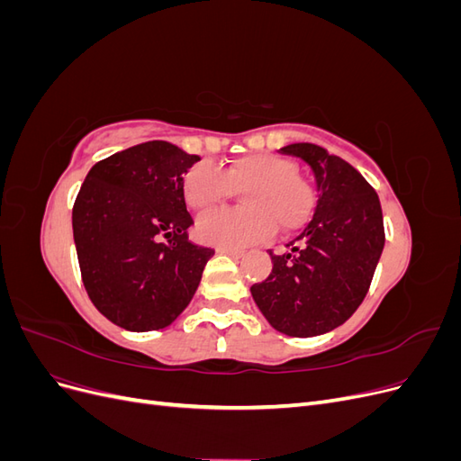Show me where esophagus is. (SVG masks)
Returning a JSON list of instances; mask_svg holds the SVG:
<instances>
[{
	"label": "esophagus",
	"instance_id": "1",
	"mask_svg": "<svg viewBox=\"0 0 461 461\" xmlns=\"http://www.w3.org/2000/svg\"><path fill=\"white\" fill-rule=\"evenodd\" d=\"M217 252H221V254H227V256L236 258V259L244 256V249H236V248H219Z\"/></svg>",
	"mask_w": 461,
	"mask_h": 461
}]
</instances>
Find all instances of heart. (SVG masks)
<instances>
[{
    "instance_id": "1",
    "label": "heart",
    "mask_w": 461,
    "mask_h": 461,
    "mask_svg": "<svg viewBox=\"0 0 461 461\" xmlns=\"http://www.w3.org/2000/svg\"><path fill=\"white\" fill-rule=\"evenodd\" d=\"M298 173V167L275 153L258 151L234 159L215 171L196 163L180 180L185 203L202 212L240 192L244 207L215 209L196 221V236L212 246L240 248L269 236L302 229L315 207V192Z\"/></svg>"
}]
</instances>
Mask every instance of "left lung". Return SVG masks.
Returning a JSON list of instances; mask_svg holds the SVG:
<instances>
[{"instance_id":"obj_1","label":"left lung","mask_w":461,"mask_h":461,"mask_svg":"<svg viewBox=\"0 0 461 461\" xmlns=\"http://www.w3.org/2000/svg\"><path fill=\"white\" fill-rule=\"evenodd\" d=\"M281 151L312 167L315 213L288 252H269L271 275L249 290L273 329L315 337L350 319L367 294L384 246L381 202L350 163L325 148L302 142Z\"/></svg>"}]
</instances>
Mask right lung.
Instances as JSON below:
<instances>
[{
    "instance_id": "obj_1",
    "label": "right lung",
    "mask_w": 461,
    "mask_h": 461,
    "mask_svg": "<svg viewBox=\"0 0 461 461\" xmlns=\"http://www.w3.org/2000/svg\"><path fill=\"white\" fill-rule=\"evenodd\" d=\"M200 161L151 140L113 153L88 171L73 205L82 283L111 323L144 332L169 327L196 292L215 252L192 244L180 190Z\"/></svg>"
}]
</instances>
